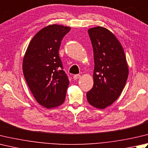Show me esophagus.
<instances>
[{"instance_id":"esophagus-1","label":"esophagus","mask_w":148,"mask_h":148,"mask_svg":"<svg viewBox=\"0 0 148 148\" xmlns=\"http://www.w3.org/2000/svg\"><path fill=\"white\" fill-rule=\"evenodd\" d=\"M80 76H80L79 74H76V75H74L73 78H74V79H79V78L80 77Z\"/></svg>"}]
</instances>
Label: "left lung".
I'll use <instances>...</instances> for the list:
<instances>
[{"label":"left lung","instance_id":"8db88e82","mask_svg":"<svg viewBox=\"0 0 148 148\" xmlns=\"http://www.w3.org/2000/svg\"><path fill=\"white\" fill-rule=\"evenodd\" d=\"M94 51L93 87L86 93L92 106L104 109L119 97L128 76L122 45L114 34L103 27L88 30Z\"/></svg>","mask_w":148,"mask_h":148}]
</instances>
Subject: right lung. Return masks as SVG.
<instances>
[{
    "label": "right lung",
    "mask_w": 148,
    "mask_h": 148,
    "mask_svg": "<svg viewBox=\"0 0 148 148\" xmlns=\"http://www.w3.org/2000/svg\"><path fill=\"white\" fill-rule=\"evenodd\" d=\"M71 30L54 24L43 28L29 44L23 60V73L29 88L40 105L47 108L64 102L69 85L59 56L61 42Z\"/></svg>",
    "instance_id": "right-lung-1"
}]
</instances>
